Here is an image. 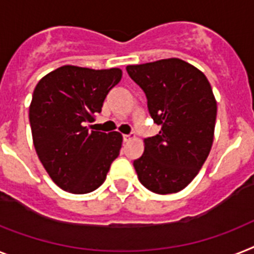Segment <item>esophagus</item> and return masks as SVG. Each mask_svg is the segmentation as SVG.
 <instances>
[{"instance_id": "34e87169", "label": "esophagus", "mask_w": 254, "mask_h": 254, "mask_svg": "<svg viewBox=\"0 0 254 254\" xmlns=\"http://www.w3.org/2000/svg\"><path fill=\"white\" fill-rule=\"evenodd\" d=\"M123 138H124V142H127V140H130L131 138H133V135H130V134H124Z\"/></svg>"}]
</instances>
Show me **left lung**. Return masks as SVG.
Here are the masks:
<instances>
[{
  "label": "left lung",
  "mask_w": 254,
  "mask_h": 254,
  "mask_svg": "<svg viewBox=\"0 0 254 254\" xmlns=\"http://www.w3.org/2000/svg\"><path fill=\"white\" fill-rule=\"evenodd\" d=\"M147 98L153 123L161 127L144 139L134 160L139 182L155 193L178 192L199 173L212 148L217 102L205 74L178 58L127 65Z\"/></svg>",
  "instance_id": "left-lung-1"
}]
</instances>
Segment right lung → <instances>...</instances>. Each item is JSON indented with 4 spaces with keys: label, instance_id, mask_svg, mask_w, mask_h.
Segmentation results:
<instances>
[{
    "label": "right lung",
    "instance_id": "right-lung-1",
    "mask_svg": "<svg viewBox=\"0 0 254 254\" xmlns=\"http://www.w3.org/2000/svg\"><path fill=\"white\" fill-rule=\"evenodd\" d=\"M120 68L63 65L36 85L29 123L36 152L50 178L71 193H87L104 182L119 156V131L89 130L108 91L121 80Z\"/></svg>",
    "mask_w": 254,
    "mask_h": 254
}]
</instances>
